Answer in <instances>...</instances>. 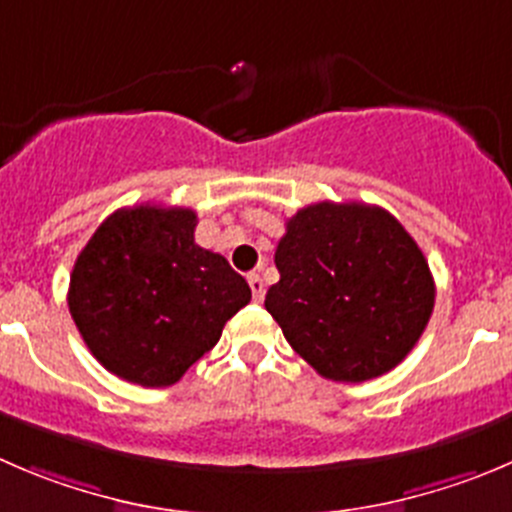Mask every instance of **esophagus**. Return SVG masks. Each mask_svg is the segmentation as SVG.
I'll use <instances>...</instances> for the list:
<instances>
[{
    "instance_id": "1",
    "label": "esophagus",
    "mask_w": 512,
    "mask_h": 512,
    "mask_svg": "<svg viewBox=\"0 0 512 512\" xmlns=\"http://www.w3.org/2000/svg\"><path fill=\"white\" fill-rule=\"evenodd\" d=\"M247 282H250L252 300H255V302L265 300V282H262V277L260 275H250V277H247Z\"/></svg>"
}]
</instances>
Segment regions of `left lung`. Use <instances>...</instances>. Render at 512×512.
<instances>
[{
	"label": "left lung",
	"mask_w": 512,
	"mask_h": 512,
	"mask_svg": "<svg viewBox=\"0 0 512 512\" xmlns=\"http://www.w3.org/2000/svg\"><path fill=\"white\" fill-rule=\"evenodd\" d=\"M280 282L265 307L292 350L322 377L365 382L405 360L435 305L418 242L388 210L317 202L287 220Z\"/></svg>",
	"instance_id": "8db88e82"
}]
</instances>
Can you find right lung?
Wrapping results in <instances>:
<instances>
[{
    "label": "right lung",
    "instance_id": "add662e5",
    "mask_svg": "<svg viewBox=\"0 0 512 512\" xmlns=\"http://www.w3.org/2000/svg\"><path fill=\"white\" fill-rule=\"evenodd\" d=\"M187 207L112 212L69 275V312L89 352L142 388L175 385L250 302L245 277L195 242Z\"/></svg>",
    "mask_w": 512,
    "mask_h": 512
}]
</instances>
